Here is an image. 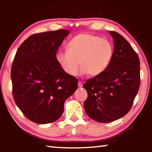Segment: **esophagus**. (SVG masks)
I'll return each mask as SVG.
<instances>
[{"mask_svg":"<svg viewBox=\"0 0 152 152\" xmlns=\"http://www.w3.org/2000/svg\"><path fill=\"white\" fill-rule=\"evenodd\" d=\"M78 87L79 88H82V86H83V84H82V82H78Z\"/></svg>","mask_w":152,"mask_h":152,"instance_id":"esophagus-1","label":"esophagus"}]
</instances>
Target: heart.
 Here are the masks:
<instances>
[{
	"label": "heart",
	"mask_w": 152,
	"mask_h": 152,
	"mask_svg": "<svg viewBox=\"0 0 152 152\" xmlns=\"http://www.w3.org/2000/svg\"><path fill=\"white\" fill-rule=\"evenodd\" d=\"M113 52V46L109 40L83 33L72 38L66 45V51H59L56 59L64 72L69 76L76 75L80 62L82 74L96 76L108 68Z\"/></svg>",
	"instance_id": "1"
}]
</instances>
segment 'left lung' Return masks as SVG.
Returning <instances> with one entry per match:
<instances>
[{
	"mask_svg": "<svg viewBox=\"0 0 152 152\" xmlns=\"http://www.w3.org/2000/svg\"><path fill=\"white\" fill-rule=\"evenodd\" d=\"M115 50L103 72L84 84L88 97L84 107L96 121L109 123L125 116L131 110L140 86V61L132 45L121 35L110 31Z\"/></svg>",
	"mask_w": 152,
	"mask_h": 152,
	"instance_id": "left-lung-1",
	"label": "left lung"
}]
</instances>
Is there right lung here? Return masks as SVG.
I'll list each match as a JSON object with an SVG mask.
<instances>
[{
	"mask_svg": "<svg viewBox=\"0 0 152 152\" xmlns=\"http://www.w3.org/2000/svg\"><path fill=\"white\" fill-rule=\"evenodd\" d=\"M69 33L59 29L33 34L20 44L12 61L14 101L28 119L38 124L58 120L64 102L78 88V79L64 72L56 59Z\"/></svg>",
	"mask_w": 152,
	"mask_h": 152,
	"instance_id": "add662e5",
	"label": "right lung"
}]
</instances>
